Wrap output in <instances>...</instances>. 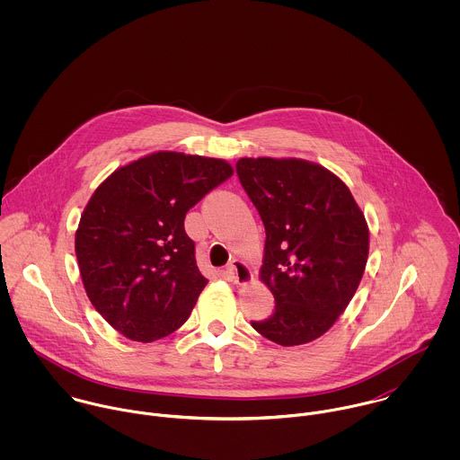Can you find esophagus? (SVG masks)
Listing matches in <instances>:
<instances>
[{"instance_id": "1", "label": "esophagus", "mask_w": 460, "mask_h": 460, "mask_svg": "<svg viewBox=\"0 0 460 460\" xmlns=\"http://www.w3.org/2000/svg\"><path fill=\"white\" fill-rule=\"evenodd\" d=\"M226 274L230 276V279L237 285H248L253 281V272L252 269L248 267V263L239 261V259H234L232 262L228 263L226 267Z\"/></svg>"}]
</instances>
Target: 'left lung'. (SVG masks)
<instances>
[{"instance_id":"obj_1","label":"left lung","mask_w":460,"mask_h":460,"mask_svg":"<svg viewBox=\"0 0 460 460\" xmlns=\"http://www.w3.org/2000/svg\"><path fill=\"white\" fill-rule=\"evenodd\" d=\"M239 181L265 226L261 279L276 306L252 323L283 347L323 336L356 294L368 259V225L349 188L305 159L243 157Z\"/></svg>"}]
</instances>
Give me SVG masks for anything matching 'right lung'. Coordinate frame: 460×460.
<instances>
[{"mask_svg":"<svg viewBox=\"0 0 460 460\" xmlns=\"http://www.w3.org/2000/svg\"><path fill=\"white\" fill-rule=\"evenodd\" d=\"M232 173L223 159L154 152L95 190L75 230V257L88 299L111 328L146 343L188 321L208 279L184 219Z\"/></svg>","mask_w":460,"mask_h":460,"instance_id":"add662e5","label":"right lung"}]
</instances>
